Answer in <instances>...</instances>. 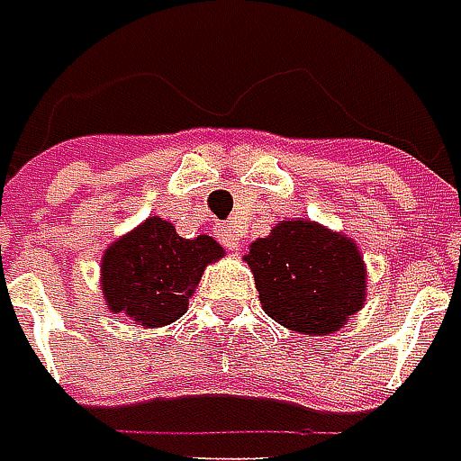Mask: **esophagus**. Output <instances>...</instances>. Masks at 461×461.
I'll return each mask as SVG.
<instances>
[{"label": "esophagus", "mask_w": 461, "mask_h": 461, "mask_svg": "<svg viewBox=\"0 0 461 461\" xmlns=\"http://www.w3.org/2000/svg\"><path fill=\"white\" fill-rule=\"evenodd\" d=\"M218 239L222 241V246H228L230 251H239V249H241V236H239L230 225H220Z\"/></svg>", "instance_id": "1"}]
</instances>
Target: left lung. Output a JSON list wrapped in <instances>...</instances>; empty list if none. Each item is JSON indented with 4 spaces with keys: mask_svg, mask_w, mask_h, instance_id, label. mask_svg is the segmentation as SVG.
<instances>
[{
    "mask_svg": "<svg viewBox=\"0 0 461 461\" xmlns=\"http://www.w3.org/2000/svg\"><path fill=\"white\" fill-rule=\"evenodd\" d=\"M243 259L267 316L293 332H339L366 303L368 272L357 243L321 222L280 220Z\"/></svg>",
    "mask_w": 461,
    "mask_h": 461,
    "instance_id": "1",
    "label": "left lung"
}]
</instances>
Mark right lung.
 Here are the masks:
<instances>
[{
  "instance_id": "1",
  "label": "right lung",
  "mask_w": 461,
  "mask_h": 461,
  "mask_svg": "<svg viewBox=\"0 0 461 461\" xmlns=\"http://www.w3.org/2000/svg\"><path fill=\"white\" fill-rule=\"evenodd\" d=\"M222 257L212 236L181 239L173 222L152 215L104 251L105 309L145 330L166 327L186 313L204 269Z\"/></svg>"
}]
</instances>
